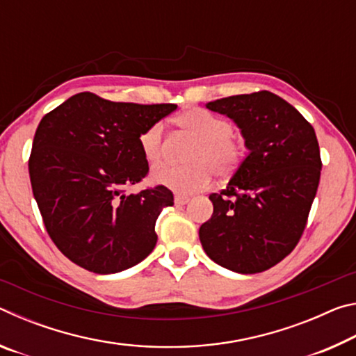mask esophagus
<instances>
[{
  "instance_id": "esophagus-1",
  "label": "esophagus",
  "mask_w": 356,
  "mask_h": 356,
  "mask_svg": "<svg viewBox=\"0 0 356 356\" xmlns=\"http://www.w3.org/2000/svg\"><path fill=\"white\" fill-rule=\"evenodd\" d=\"M190 201L188 196H182V195H176V197H174V202H176V206H185L186 202Z\"/></svg>"
}]
</instances>
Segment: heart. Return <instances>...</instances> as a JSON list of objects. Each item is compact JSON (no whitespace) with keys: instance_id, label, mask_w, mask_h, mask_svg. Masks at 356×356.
I'll return each instance as SVG.
<instances>
[{"instance_id":"b5f03b06","label":"heart","mask_w":356,"mask_h":356,"mask_svg":"<svg viewBox=\"0 0 356 356\" xmlns=\"http://www.w3.org/2000/svg\"><path fill=\"white\" fill-rule=\"evenodd\" d=\"M177 125L195 138L186 154V166L159 165L150 177L180 195H190L206 188L213 179L229 177L238 170L245 159L243 143L234 138L229 120L206 110H190L177 118ZM140 147L150 165L156 163L163 152V124L155 122L143 131Z\"/></svg>"}]
</instances>
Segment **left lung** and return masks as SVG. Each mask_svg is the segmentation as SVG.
I'll list each match as a JSON object with an SVG mask.
<instances>
[{
	"label": "left lung",
	"instance_id": "8db88e82",
	"mask_svg": "<svg viewBox=\"0 0 356 356\" xmlns=\"http://www.w3.org/2000/svg\"><path fill=\"white\" fill-rule=\"evenodd\" d=\"M240 129L248 155L200 227L206 254L251 275L281 262L297 246L321 180L316 131L284 99L268 91L209 102Z\"/></svg>",
	"mask_w": 356,
	"mask_h": 356
}]
</instances>
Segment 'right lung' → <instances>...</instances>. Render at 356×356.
<instances>
[{
  "instance_id": "1",
  "label": "right lung",
  "mask_w": 356,
  "mask_h": 356,
  "mask_svg": "<svg viewBox=\"0 0 356 356\" xmlns=\"http://www.w3.org/2000/svg\"><path fill=\"white\" fill-rule=\"evenodd\" d=\"M176 108L80 92L42 118L28 163L33 195L48 236L74 264L118 273L155 248V221L172 193L159 185L125 195L124 186L147 176L141 134Z\"/></svg>"
}]
</instances>
